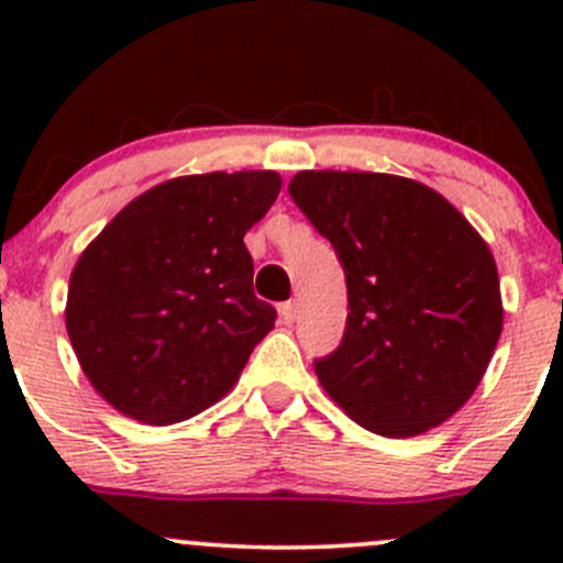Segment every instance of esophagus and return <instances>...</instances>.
Segmentation results:
<instances>
[{
    "mask_svg": "<svg viewBox=\"0 0 563 563\" xmlns=\"http://www.w3.org/2000/svg\"><path fill=\"white\" fill-rule=\"evenodd\" d=\"M297 316H299V305H297V302L280 305V318H283V323H288V327H291V323L297 321Z\"/></svg>",
    "mask_w": 563,
    "mask_h": 563,
    "instance_id": "34e87169",
    "label": "esophagus"
}]
</instances>
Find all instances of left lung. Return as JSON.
<instances>
[{"label": "left lung", "instance_id": "left-lung-1", "mask_svg": "<svg viewBox=\"0 0 563 563\" xmlns=\"http://www.w3.org/2000/svg\"><path fill=\"white\" fill-rule=\"evenodd\" d=\"M288 192L332 242L349 288L343 340L313 362L321 387L389 439L446 422L501 338L487 242L441 192L406 176L299 172Z\"/></svg>", "mask_w": 563, "mask_h": 563}]
</instances>
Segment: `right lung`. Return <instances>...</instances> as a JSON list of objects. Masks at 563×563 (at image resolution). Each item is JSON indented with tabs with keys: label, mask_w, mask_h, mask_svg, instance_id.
<instances>
[{
	"label": "right lung",
	"mask_w": 563,
	"mask_h": 563,
	"mask_svg": "<svg viewBox=\"0 0 563 563\" xmlns=\"http://www.w3.org/2000/svg\"><path fill=\"white\" fill-rule=\"evenodd\" d=\"M280 185L275 172L176 176L133 198L84 250L67 334L119 413L185 422L240 382L277 318L253 294L245 234Z\"/></svg>",
	"instance_id": "right-lung-1"
}]
</instances>
